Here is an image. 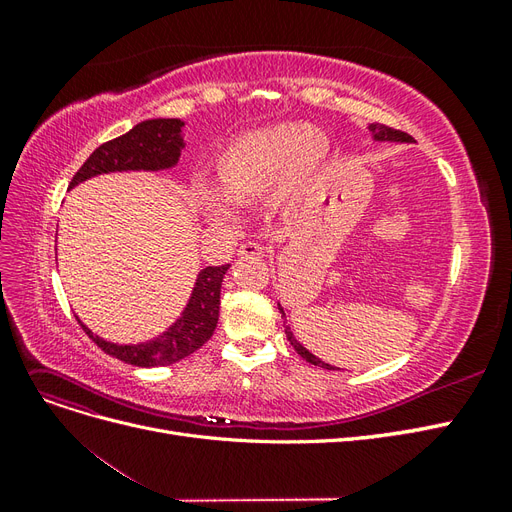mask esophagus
<instances>
[{
	"label": "esophagus",
	"instance_id": "1",
	"mask_svg": "<svg viewBox=\"0 0 512 512\" xmlns=\"http://www.w3.org/2000/svg\"><path fill=\"white\" fill-rule=\"evenodd\" d=\"M265 254H267V247L260 245V243H254V241H247L239 247L241 258H262Z\"/></svg>",
	"mask_w": 512,
	"mask_h": 512
}]
</instances>
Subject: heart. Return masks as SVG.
<instances>
[{"instance_id":"heart-1","label":"heart","mask_w":512,"mask_h":512,"mask_svg":"<svg viewBox=\"0 0 512 512\" xmlns=\"http://www.w3.org/2000/svg\"><path fill=\"white\" fill-rule=\"evenodd\" d=\"M329 160V141L301 123L247 130L220 147L211 164L218 194L196 190V205L215 224L232 220V205H250L271 194L275 205H299Z\"/></svg>"}]
</instances>
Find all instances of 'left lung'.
<instances>
[{
	"label": "left lung",
	"instance_id": "left-lung-1",
	"mask_svg": "<svg viewBox=\"0 0 512 512\" xmlns=\"http://www.w3.org/2000/svg\"><path fill=\"white\" fill-rule=\"evenodd\" d=\"M367 130L371 132V136H374V141H391V143H412V136L410 134H406V132H401V130H393V128H389V126H382V123H369L367 126ZM277 307H280V314H282V318L286 320V314H284V309H282V305L277 303ZM284 327H286V322H284ZM286 337H288V342H290V346L297 350V354H301L303 359L307 361V363H312V365H318V367H324V369H335V367H331L329 363H324V361H320L318 356H314L312 352H309L305 346H301L297 339H294V335H292V331H290V327H286Z\"/></svg>",
	"mask_w": 512,
	"mask_h": 512
}]
</instances>
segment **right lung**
<instances>
[{
	"label": "right lung",
	"mask_w": 512,
	"mask_h": 512,
	"mask_svg": "<svg viewBox=\"0 0 512 512\" xmlns=\"http://www.w3.org/2000/svg\"><path fill=\"white\" fill-rule=\"evenodd\" d=\"M185 123L181 119H147L119 138L100 145L70 181V190L91 177L123 170H166L179 162ZM230 265L207 267L198 273L192 297L181 316L170 327L153 339L141 344H113L89 331L81 322L83 331L98 348L115 359L136 367L173 365L203 346L218 327L220 290Z\"/></svg>",
	"instance_id": "1"
}]
</instances>
